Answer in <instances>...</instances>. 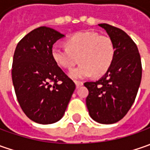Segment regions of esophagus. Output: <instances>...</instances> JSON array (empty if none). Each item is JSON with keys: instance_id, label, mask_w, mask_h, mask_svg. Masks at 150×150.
<instances>
[{"instance_id": "obj_1", "label": "esophagus", "mask_w": 150, "mask_h": 150, "mask_svg": "<svg viewBox=\"0 0 150 150\" xmlns=\"http://www.w3.org/2000/svg\"><path fill=\"white\" fill-rule=\"evenodd\" d=\"M74 82H75V84H76V87H77V88H79V87H81V86L83 85V83L81 82V81H77V80H75Z\"/></svg>"}]
</instances>
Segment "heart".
Here are the masks:
<instances>
[{
	"instance_id": "heart-1",
	"label": "heart",
	"mask_w": 150,
	"mask_h": 150,
	"mask_svg": "<svg viewBox=\"0 0 150 150\" xmlns=\"http://www.w3.org/2000/svg\"><path fill=\"white\" fill-rule=\"evenodd\" d=\"M67 46L55 45L52 56L63 68L71 69L79 62L81 64L69 72L72 78H84L94 74H104L112 65L115 48L112 39L94 32H81L67 38Z\"/></svg>"
}]
</instances>
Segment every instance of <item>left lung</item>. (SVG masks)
<instances>
[{
  "instance_id": "1",
  "label": "left lung",
  "mask_w": 150,
  "mask_h": 150,
  "mask_svg": "<svg viewBox=\"0 0 150 150\" xmlns=\"http://www.w3.org/2000/svg\"><path fill=\"white\" fill-rule=\"evenodd\" d=\"M112 39L115 54L109 69L96 82H87L86 104L91 118L99 124L117 123L135 100L142 78L140 55L134 42L123 30L98 24Z\"/></svg>"
}]
</instances>
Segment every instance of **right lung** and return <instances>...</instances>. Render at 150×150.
Segmentation results:
<instances>
[{
  "label": "right lung",
  "mask_w": 150,
  "mask_h": 150,
  "mask_svg": "<svg viewBox=\"0 0 150 150\" xmlns=\"http://www.w3.org/2000/svg\"><path fill=\"white\" fill-rule=\"evenodd\" d=\"M64 35L40 26L18 42L12 62V82L22 111L41 124H53L63 117L76 88L52 56L53 44Z\"/></svg>",
  "instance_id": "add662e5"
}]
</instances>
